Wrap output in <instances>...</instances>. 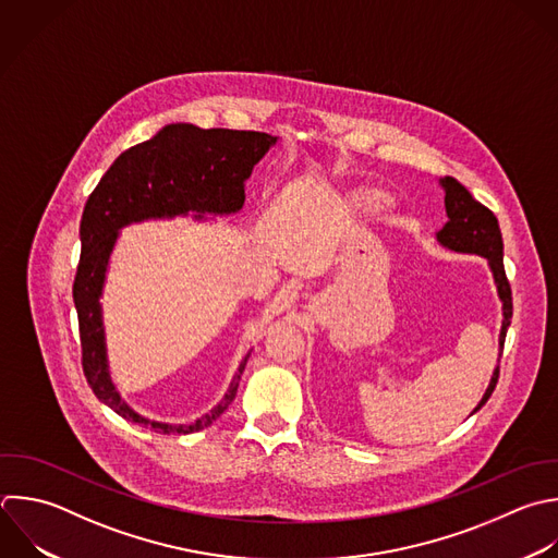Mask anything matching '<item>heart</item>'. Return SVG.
I'll return each mask as SVG.
<instances>
[{"label": "heart", "mask_w": 558, "mask_h": 558, "mask_svg": "<svg viewBox=\"0 0 558 558\" xmlns=\"http://www.w3.org/2000/svg\"><path fill=\"white\" fill-rule=\"evenodd\" d=\"M353 201L360 209L364 211H384L388 205H390V196L379 192V190H373V187H362L353 194Z\"/></svg>", "instance_id": "1"}]
</instances>
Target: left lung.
<instances>
[{
    "label": "left lung",
    "instance_id": "obj_1",
    "mask_svg": "<svg viewBox=\"0 0 558 558\" xmlns=\"http://www.w3.org/2000/svg\"><path fill=\"white\" fill-rule=\"evenodd\" d=\"M442 192H445V211H447V225L436 233V242L453 253H466V255H480L486 259L488 270L493 275V283L497 290V296L501 301V329H499V353L504 347L506 329L512 318V296L510 286L504 272V242L501 231L497 225V218L490 209L480 205L464 185H460L451 177L438 179ZM499 362V360H497ZM499 377V364L495 366L488 388L482 395L480 403L473 408L471 414H475L495 390Z\"/></svg>",
    "mask_w": 558,
    "mask_h": 558
}]
</instances>
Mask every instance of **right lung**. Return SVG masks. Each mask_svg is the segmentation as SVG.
<instances>
[{"label": "right lung", "mask_w": 558, "mask_h": 558, "mask_svg": "<svg viewBox=\"0 0 558 558\" xmlns=\"http://www.w3.org/2000/svg\"><path fill=\"white\" fill-rule=\"evenodd\" d=\"M277 137L257 131L198 129L168 124L153 140L122 153L92 192L81 220V264L74 281L83 371L94 395L122 418L161 434H192L211 425L235 399L251 351L240 362L229 390L192 423H161L135 412L118 392L107 355L102 290L120 231L146 220L177 216H231L244 205V183Z\"/></svg>", "instance_id": "obj_1"}]
</instances>
